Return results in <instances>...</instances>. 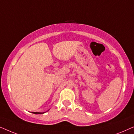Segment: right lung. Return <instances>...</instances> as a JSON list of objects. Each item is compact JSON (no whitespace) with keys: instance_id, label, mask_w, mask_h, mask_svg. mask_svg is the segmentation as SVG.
<instances>
[{"instance_id":"obj_1","label":"right lung","mask_w":134,"mask_h":134,"mask_svg":"<svg viewBox=\"0 0 134 134\" xmlns=\"http://www.w3.org/2000/svg\"><path fill=\"white\" fill-rule=\"evenodd\" d=\"M32 113H34V114H43L45 112H35V111H32Z\"/></svg>"}]
</instances>
